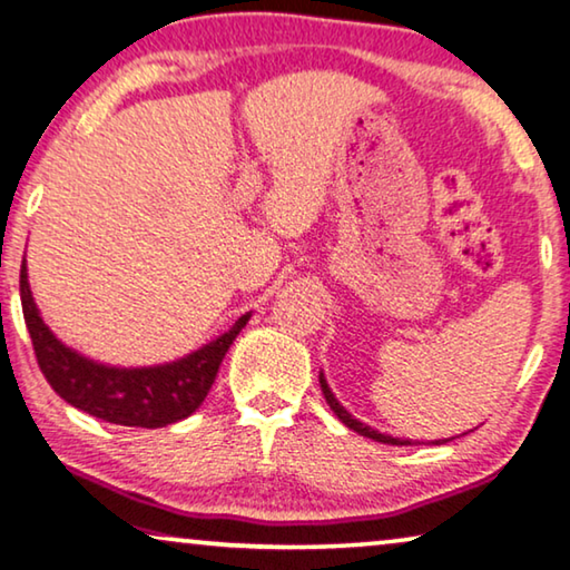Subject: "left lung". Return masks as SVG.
<instances>
[{
	"mask_svg": "<svg viewBox=\"0 0 570 570\" xmlns=\"http://www.w3.org/2000/svg\"><path fill=\"white\" fill-rule=\"evenodd\" d=\"M320 385H322V393H324V399H327V403H330V409L334 411V415H337V419L345 423L347 429H352V431H357L360 436H367V439H373V441H381V444H391V446H409L411 441L409 439H393V436H387V433H377L375 429H370V426H365V423H360L357 419H352V415L342 409L340 405V401L334 399V393L330 391V385H327V381H324V375L320 373ZM446 441H451V439H441V441H433V444H446Z\"/></svg>",
	"mask_w": 570,
	"mask_h": 570,
	"instance_id": "obj_1",
	"label": "left lung"
}]
</instances>
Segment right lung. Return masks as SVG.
Returning a JSON list of instances; mask_svg holds the SVG:
<instances>
[{
  "instance_id": "add662e5",
  "label": "right lung",
  "mask_w": 570,
  "mask_h": 570,
  "mask_svg": "<svg viewBox=\"0 0 570 570\" xmlns=\"http://www.w3.org/2000/svg\"><path fill=\"white\" fill-rule=\"evenodd\" d=\"M20 296L35 357L52 391L96 419L139 429L167 426L200 409L215 383L225 352L250 320V314H243L228 332L177 363L157 367H108L78 355L50 332L35 306L24 264L20 268Z\"/></svg>"
}]
</instances>
